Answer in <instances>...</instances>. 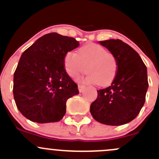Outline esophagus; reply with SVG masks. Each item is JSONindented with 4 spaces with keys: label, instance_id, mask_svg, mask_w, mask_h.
<instances>
[{
    "label": "esophagus",
    "instance_id": "obj_1",
    "mask_svg": "<svg viewBox=\"0 0 159 159\" xmlns=\"http://www.w3.org/2000/svg\"><path fill=\"white\" fill-rule=\"evenodd\" d=\"M78 90H79L80 92H82V91H84L85 86H84V85H82V84H78Z\"/></svg>",
    "mask_w": 159,
    "mask_h": 159
}]
</instances>
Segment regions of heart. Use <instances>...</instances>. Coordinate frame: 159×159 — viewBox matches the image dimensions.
Masks as SVG:
<instances>
[{
	"instance_id": "obj_1",
	"label": "heart",
	"mask_w": 159,
	"mask_h": 159,
	"mask_svg": "<svg viewBox=\"0 0 159 159\" xmlns=\"http://www.w3.org/2000/svg\"><path fill=\"white\" fill-rule=\"evenodd\" d=\"M64 67L71 78H78L87 69L88 82L107 86L111 84L116 77L118 61L113 53L101 45L89 43L80 48L78 53L68 52L64 57Z\"/></svg>"
}]
</instances>
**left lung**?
Segmentation results:
<instances>
[{
    "label": "left lung",
    "mask_w": 159,
    "mask_h": 159,
    "mask_svg": "<svg viewBox=\"0 0 159 159\" xmlns=\"http://www.w3.org/2000/svg\"><path fill=\"white\" fill-rule=\"evenodd\" d=\"M100 43L117 58L118 70L111 85L98 90L90 111L93 119L103 124H126L136 117L146 101L148 87L146 66L139 55L122 40Z\"/></svg>",
    "instance_id": "1"
}]
</instances>
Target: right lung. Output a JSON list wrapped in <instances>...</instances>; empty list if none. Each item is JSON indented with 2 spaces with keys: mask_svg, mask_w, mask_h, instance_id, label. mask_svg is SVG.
<instances>
[{
  "mask_svg": "<svg viewBox=\"0 0 159 159\" xmlns=\"http://www.w3.org/2000/svg\"><path fill=\"white\" fill-rule=\"evenodd\" d=\"M78 46L74 38L50 33L23 52L13 75V92L25 117L39 123L62 119L67 100L79 93L65 70L64 57Z\"/></svg>",
  "mask_w": 159,
  "mask_h": 159,
  "instance_id": "add662e5",
  "label": "right lung"
}]
</instances>
